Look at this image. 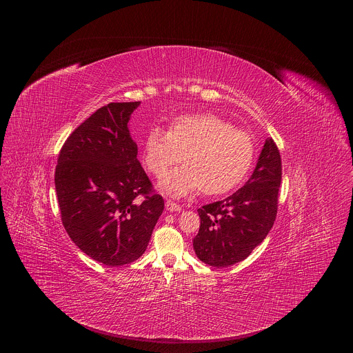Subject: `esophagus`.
Returning a JSON list of instances; mask_svg holds the SVG:
<instances>
[{"label":"esophagus","instance_id":"obj_1","mask_svg":"<svg viewBox=\"0 0 353 353\" xmlns=\"http://www.w3.org/2000/svg\"><path fill=\"white\" fill-rule=\"evenodd\" d=\"M166 210L170 211V212H179V211H181V207H180L179 204L173 203V201L168 199V201H166Z\"/></svg>","mask_w":353,"mask_h":353}]
</instances>
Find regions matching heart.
Here are the masks:
<instances>
[{
    "label": "heart",
    "instance_id": "b5f03b06",
    "mask_svg": "<svg viewBox=\"0 0 353 353\" xmlns=\"http://www.w3.org/2000/svg\"><path fill=\"white\" fill-rule=\"evenodd\" d=\"M183 168L163 176L159 187L181 196L196 190L218 195L236 187L247 174L254 159L251 137L212 114H184L176 117L169 131L154 128L145 139L146 169L162 176L183 161Z\"/></svg>",
    "mask_w": 353,
    "mask_h": 353
}]
</instances>
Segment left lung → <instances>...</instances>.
<instances>
[{"instance_id": "left-lung-1", "label": "left lung", "mask_w": 353, "mask_h": 353, "mask_svg": "<svg viewBox=\"0 0 353 353\" xmlns=\"http://www.w3.org/2000/svg\"><path fill=\"white\" fill-rule=\"evenodd\" d=\"M281 179L279 150L268 138L247 183L223 201L198 210L201 225L192 240L196 257L218 268L247 259L275 222Z\"/></svg>"}]
</instances>
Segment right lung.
Segmentation results:
<instances>
[{"label": "right lung", "mask_w": 353, "mask_h": 353, "mask_svg": "<svg viewBox=\"0 0 353 353\" xmlns=\"http://www.w3.org/2000/svg\"><path fill=\"white\" fill-rule=\"evenodd\" d=\"M141 102L109 103L63 145L56 191L63 225L86 256L109 267L138 260L165 201L137 159L128 121Z\"/></svg>", "instance_id": "obj_1"}]
</instances>
